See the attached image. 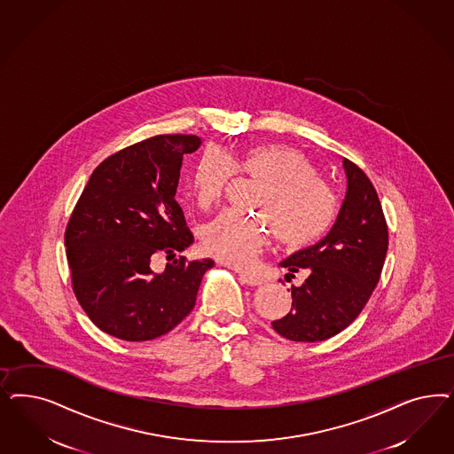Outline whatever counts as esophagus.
Wrapping results in <instances>:
<instances>
[{
  "label": "esophagus",
  "mask_w": 454,
  "mask_h": 454,
  "mask_svg": "<svg viewBox=\"0 0 454 454\" xmlns=\"http://www.w3.org/2000/svg\"><path fill=\"white\" fill-rule=\"evenodd\" d=\"M237 272H239L240 278H242L244 282H247L249 286H261V284H262V278L257 276V274H254V272H249V270H237Z\"/></svg>",
  "instance_id": "esophagus-1"
}]
</instances>
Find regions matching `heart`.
<instances>
[{
  "mask_svg": "<svg viewBox=\"0 0 454 454\" xmlns=\"http://www.w3.org/2000/svg\"><path fill=\"white\" fill-rule=\"evenodd\" d=\"M240 172L261 185L252 207L257 215L225 210L202 227L207 250L223 262L247 267L262 252L270 225L280 246L304 249L327 232L336 217V197L319 178L316 167L293 146L259 145L232 160L225 152L210 148L197 161L192 191L204 208L217 204L235 174Z\"/></svg>",
  "mask_w": 454,
  "mask_h": 454,
  "instance_id": "b5f03b06",
  "label": "heart"
}]
</instances>
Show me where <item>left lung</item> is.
<instances>
[{
    "mask_svg": "<svg viewBox=\"0 0 454 454\" xmlns=\"http://www.w3.org/2000/svg\"><path fill=\"white\" fill-rule=\"evenodd\" d=\"M348 178L346 197L331 232L308 249L280 262L287 278L306 272L302 286H293V308L272 322L274 331L295 342H317L344 331L380 282L387 252V223L369 176L342 159Z\"/></svg>",
    "mask_w": 454,
    "mask_h": 454,
    "instance_id": "obj_1",
    "label": "left lung"
}]
</instances>
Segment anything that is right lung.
Instances as JSON below:
<instances>
[{
    "mask_svg": "<svg viewBox=\"0 0 454 454\" xmlns=\"http://www.w3.org/2000/svg\"><path fill=\"white\" fill-rule=\"evenodd\" d=\"M197 135H157L110 155L93 170L65 231L72 287L103 333L140 342L163 336L195 306L214 261L180 255L157 274L155 255L193 242L176 200L184 155Z\"/></svg>",
    "mask_w": 454,
    "mask_h": 454,
    "instance_id": "right-lung-1",
    "label": "right lung"
}]
</instances>
